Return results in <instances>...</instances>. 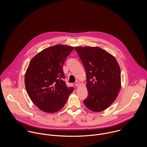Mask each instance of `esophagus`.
<instances>
[{"mask_svg": "<svg viewBox=\"0 0 147 147\" xmlns=\"http://www.w3.org/2000/svg\"><path fill=\"white\" fill-rule=\"evenodd\" d=\"M75 86H76V87H78V86H79V85H80V83H79V82H76L75 83Z\"/></svg>", "mask_w": 147, "mask_h": 147, "instance_id": "34e87169", "label": "esophagus"}]
</instances>
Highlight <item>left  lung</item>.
<instances>
[{
    "instance_id": "obj_1",
    "label": "left lung",
    "mask_w": 147,
    "mask_h": 147,
    "mask_svg": "<svg viewBox=\"0 0 147 147\" xmlns=\"http://www.w3.org/2000/svg\"><path fill=\"white\" fill-rule=\"evenodd\" d=\"M84 65L88 92L84 104L101 112L111 105L121 88V69L115 58L99 47H75Z\"/></svg>"
}]
</instances>
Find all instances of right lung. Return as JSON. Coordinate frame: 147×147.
Wrapping results in <instances>:
<instances>
[{"instance_id":"right-lung-1","label":"right lung","mask_w":147,"mask_h":147,"mask_svg":"<svg viewBox=\"0 0 147 147\" xmlns=\"http://www.w3.org/2000/svg\"><path fill=\"white\" fill-rule=\"evenodd\" d=\"M74 49L58 45L43 49L30 61L25 74L26 92L34 104L47 113L60 110L65 104L73 87L63 79L64 62Z\"/></svg>"}]
</instances>
